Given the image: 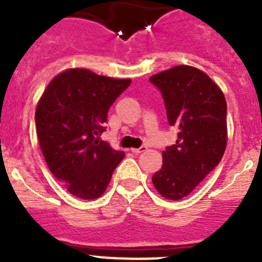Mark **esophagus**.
I'll return each instance as SVG.
<instances>
[{
	"mask_svg": "<svg viewBox=\"0 0 262 262\" xmlns=\"http://www.w3.org/2000/svg\"><path fill=\"white\" fill-rule=\"evenodd\" d=\"M145 151H147V147H145V145H142V147H139V148H133V149H131V152L135 155L142 154V152H145Z\"/></svg>",
	"mask_w": 262,
	"mask_h": 262,
	"instance_id": "obj_1",
	"label": "esophagus"
}]
</instances>
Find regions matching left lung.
I'll list each match as a JSON object with an SVG mask.
<instances>
[{
  "instance_id": "obj_1",
  "label": "left lung",
  "mask_w": 262,
  "mask_h": 262,
  "mask_svg": "<svg viewBox=\"0 0 262 262\" xmlns=\"http://www.w3.org/2000/svg\"><path fill=\"white\" fill-rule=\"evenodd\" d=\"M160 90L177 142L163 152V168L152 177L168 200L189 195L221 163L227 145V103L222 90L200 69L177 66L149 78Z\"/></svg>"
}]
</instances>
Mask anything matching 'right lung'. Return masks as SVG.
I'll list each match as a JSON object with an SVG mask.
<instances>
[{"mask_svg":"<svg viewBox=\"0 0 262 262\" xmlns=\"http://www.w3.org/2000/svg\"><path fill=\"white\" fill-rule=\"evenodd\" d=\"M129 84L128 78L69 69L51 81L36 106V134L46 163L75 196L102 195L124 157L99 136L106 129L108 108Z\"/></svg>","mask_w":262,"mask_h":262,"instance_id":"obj_1","label":"right lung"}]
</instances>
